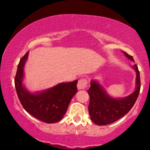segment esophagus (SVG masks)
Instances as JSON below:
<instances>
[{
	"instance_id": "1",
	"label": "esophagus",
	"mask_w": 150,
	"mask_h": 150,
	"mask_svg": "<svg viewBox=\"0 0 150 150\" xmlns=\"http://www.w3.org/2000/svg\"><path fill=\"white\" fill-rule=\"evenodd\" d=\"M87 81L85 79H81L79 81V83H78L77 87L78 89H85L86 87H87Z\"/></svg>"
}]
</instances>
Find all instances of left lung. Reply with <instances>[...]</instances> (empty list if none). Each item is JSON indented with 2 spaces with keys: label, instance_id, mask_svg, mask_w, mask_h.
Wrapping results in <instances>:
<instances>
[{
  "label": "left lung",
  "instance_id": "left-lung-1",
  "mask_svg": "<svg viewBox=\"0 0 150 150\" xmlns=\"http://www.w3.org/2000/svg\"><path fill=\"white\" fill-rule=\"evenodd\" d=\"M125 56L134 61L132 56L124 52ZM137 74L136 89L130 96L124 98H113L108 95L101 85L92 80L88 89L90 97L89 113L94 124L104 126L112 124L128 113L136 102L141 88L140 74L137 65L133 66Z\"/></svg>",
  "mask_w": 150,
  "mask_h": 150
}]
</instances>
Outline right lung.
Here are the masks:
<instances>
[{
  "instance_id": "obj_1",
  "label": "right lung",
  "mask_w": 150,
  "mask_h": 150,
  "mask_svg": "<svg viewBox=\"0 0 150 150\" xmlns=\"http://www.w3.org/2000/svg\"><path fill=\"white\" fill-rule=\"evenodd\" d=\"M28 52L20 59L15 77V87L20 102L26 111L48 124L60 121L67 111L69 104L77 93L78 81L61 83L45 91L31 93L24 87V67Z\"/></svg>"
}]
</instances>
